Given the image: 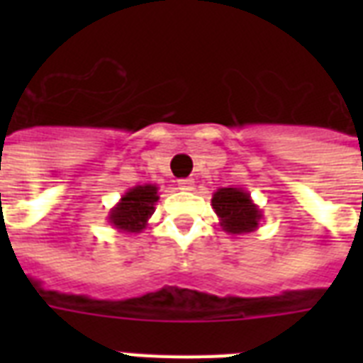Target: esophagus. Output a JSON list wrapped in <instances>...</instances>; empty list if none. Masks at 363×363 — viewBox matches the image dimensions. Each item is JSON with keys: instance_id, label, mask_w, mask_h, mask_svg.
<instances>
[{"instance_id": "1", "label": "esophagus", "mask_w": 363, "mask_h": 363, "mask_svg": "<svg viewBox=\"0 0 363 363\" xmlns=\"http://www.w3.org/2000/svg\"><path fill=\"white\" fill-rule=\"evenodd\" d=\"M179 188H181V190H192L194 188L192 179H181V181H179Z\"/></svg>"}]
</instances>
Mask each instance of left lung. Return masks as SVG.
Segmentation results:
<instances>
[{
    "label": "left lung",
    "mask_w": 363,
    "mask_h": 363,
    "mask_svg": "<svg viewBox=\"0 0 363 363\" xmlns=\"http://www.w3.org/2000/svg\"><path fill=\"white\" fill-rule=\"evenodd\" d=\"M211 205L215 209L222 230L232 235H245L258 230L262 211L242 188H218Z\"/></svg>",
    "instance_id": "8db88e82"
}]
</instances>
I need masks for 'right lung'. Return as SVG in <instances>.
<instances>
[{
    "label": "right lung",
    "instance_id": "add662e5",
    "mask_svg": "<svg viewBox=\"0 0 363 363\" xmlns=\"http://www.w3.org/2000/svg\"><path fill=\"white\" fill-rule=\"evenodd\" d=\"M160 199L156 184H137L130 188L121 198V201L109 211L107 220L118 232L141 233L152 216L154 205Z\"/></svg>",
    "mask_w": 363,
    "mask_h": 363
}]
</instances>
